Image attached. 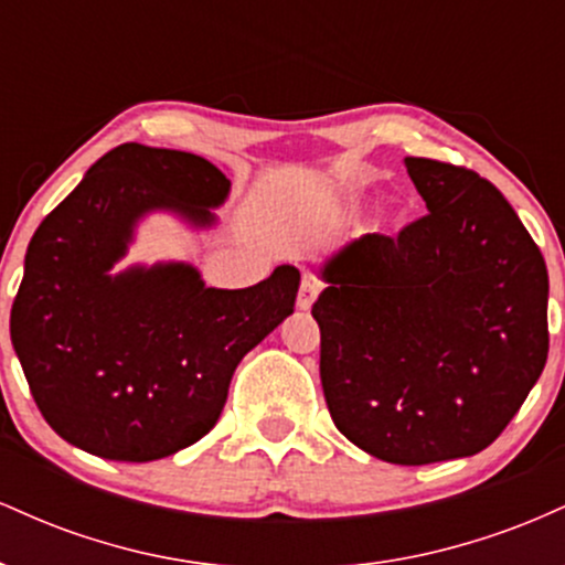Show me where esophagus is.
I'll use <instances>...</instances> for the list:
<instances>
[{
	"label": "esophagus",
	"instance_id": "1",
	"mask_svg": "<svg viewBox=\"0 0 565 565\" xmlns=\"http://www.w3.org/2000/svg\"><path fill=\"white\" fill-rule=\"evenodd\" d=\"M316 297H319V284H316L313 278H302L300 295H297V308L310 310V308H313Z\"/></svg>",
	"mask_w": 565,
	"mask_h": 565
}]
</instances>
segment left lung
I'll return each instance as SVG.
<instances>
[{
    "instance_id": "1",
    "label": "left lung",
    "mask_w": 565,
    "mask_h": 565,
    "mask_svg": "<svg viewBox=\"0 0 565 565\" xmlns=\"http://www.w3.org/2000/svg\"><path fill=\"white\" fill-rule=\"evenodd\" d=\"M427 215L321 265V385L337 430L382 462L494 444L547 361V265L489 180L404 159Z\"/></svg>"
}]
</instances>
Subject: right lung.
I'll list each match as a JSON object with an SVG mask.
<instances>
[{
    "label": "right lung",
    "mask_w": 565,
    "mask_h": 565,
    "mask_svg": "<svg viewBox=\"0 0 565 565\" xmlns=\"http://www.w3.org/2000/svg\"><path fill=\"white\" fill-rule=\"evenodd\" d=\"M228 193L196 153L125 142L36 228L10 337L39 412L71 446L151 462L196 444L244 355L295 313V265L246 289L206 287L191 263L114 270L148 215L206 231Z\"/></svg>",
    "instance_id": "right-lung-1"
}]
</instances>
